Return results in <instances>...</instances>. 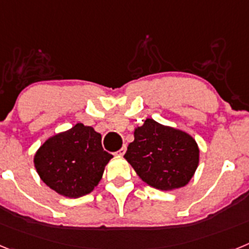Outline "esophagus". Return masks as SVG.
<instances>
[{
    "mask_svg": "<svg viewBox=\"0 0 249 249\" xmlns=\"http://www.w3.org/2000/svg\"><path fill=\"white\" fill-rule=\"evenodd\" d=\"M126 151H127V146H126V144H124V146H123L122 148H121L120 151L117 152V155L118 156H123V155H124V153H126Z\"/></svg>",
    "mask_w": 249,
    "mask_h": 249,
    "instance_id": "obj_1",
    "label": "esophagus"
}]
</instances>
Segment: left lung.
I'll list each match as a JSON object with an SVG mask.
<instances>
[{"mask_svg": "<svg viewBox=\"0 0 249 249\" xmlns=\"http://www.w3.org/2000/svg\"><path fill=\"white\" fill-rule=\"evenodd\" d=\"M140 178L160 191L181 188L199 163V148L187 132L147 118L135 129V141L124 155Z\"/></svg>", "mask_w": 249, "mask_h": 249, "instance_id": "1", "label": "left lung"}]
</instances>
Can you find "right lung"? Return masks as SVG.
<instances>
[{"mask_svg": "<svg viewBox=\"0 0 249 249\" xmlns=\"http://www.w3.org/2000/svg\"><path fill=\"white\" fill-rule=\"evenodd\" d=\"M101 140L98 132L83 123L52 136L35 155L37 173L58 195L68 198L89 195L113 157L103 151Z\"/></svg>", "mask_w": 249, "mask_h": 249, "instance_id": "add662e5", "label": "right lung"}]
</instances>
